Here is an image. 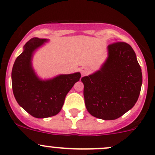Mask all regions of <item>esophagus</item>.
<instances>
[{
    "instance_id": "esophagus-1",
    "label": "esophagus",
    "mask_w": 155,
    "mask_h": 155,
    "mask_svg": "<svg viewBox=\"0 0 155 155\" xmlns=\"http://www.w3.org/2000/svg\"><path fill=\"white\" fill-rule=\"evenodd\" d=\"M87 73V70H85V69H82V70H81V74L82 75V76H83V75H85Z\"/></svg>"
}]
</instances>
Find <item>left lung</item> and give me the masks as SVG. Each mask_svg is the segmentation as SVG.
Listing matches in <instances>:
<instances>
[{"instance_id":"left-lung-1","label":"left lung","mask_w":155,"mask_h":155,"mask_svg":"<svg viewBox=\"0 0 155 155\" xmlns=\"http://www.w3.org/2000/svg\"><path fill=\"white\" fill-rule=\"evenodd\" d=\"M107 48L108 58L101 70L81 80L89 113L101 119L115 120L135 105L143 76L135 52L129 44L115 42Z\"/></svg>"}]
</instances>
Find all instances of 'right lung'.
<instances>
[{"label": "right lung", "instance_id": "right-lung-1", "mask_svg": "<svg viewBox=\"0 0 155 155\" xmlns=\"http://www.w3.org/2000/svg\"><path fill=\"white\" fill-rule=\"evenodd\" d=\"M46 39L32 38L25 43L24 51L15 59L12 70V86L17 103L35 118H43L58 113L65 97L79 80L81 74L59 75L48 80H41L31 65L34 51Z\"/></svg>", "mask_w": 155, "mask_h": 155}]
</instances>
